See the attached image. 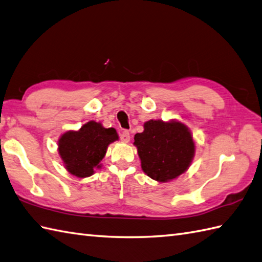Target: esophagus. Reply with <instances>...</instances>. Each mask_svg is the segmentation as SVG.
Segmentation results:
<instances>
[{
	"instance_id": "1",
	"label": "esophagus",
	"mask_w": 262,
	"mask_h": 262,
	"mask_svg": "<svg viewBox=\"0 0 262 262\" xmlns=\"http://www.w3.org/2000/svg\"><path fill=\"white\" fill-rule=\"evenodd\" d=\"M120 138H121V141L124 142V143H127L130 141V133L129 131H123L120 135Z\"/></svg>"
}]
</instances>
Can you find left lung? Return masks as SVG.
I'll list each match as a JSON object with an SVG mask.
<instances>
[{
    "instance_id": "left-lung-1",
    "label": "left lung",
    "mask_w": 262,
    "mask_h": 262,
    "mask_svg": "<svg viewBox=\"0 0 262 262\" xmlns=\"http://www.w3.org/2000/svg\"><path fill=\"white\" fill-rule=\"evenodd\" d=\"M141 168L156 182L168 183L187 171L196 143L187 125L178 120H149L135 136Z\"/></svg>"
}]
</instances>
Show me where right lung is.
Listing matches in <instances>:
<instances>
[{"instance_id":"add662e5","label":"right lung","mask_w":262,"mask_h":262,"mask_svg":"<svg viewBox=\"0 0 262 262\" xmlns=\"http://www.w3.org/2000/svg\"><path fill=\"white\" fill-rule=\"evenodd\" d=\"M119 140L114 127H104L101 122L89 121L78 130L63 132L58 140V154L65 169L78 178L92 176L102 168V159L108 146Z\"/></svg>"}]
</instances>
